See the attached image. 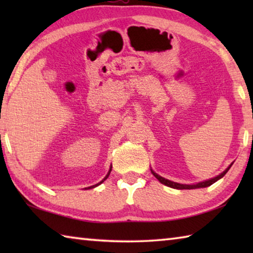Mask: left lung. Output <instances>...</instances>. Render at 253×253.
<instances>
[{
	"label": "left lung",
	"mask_w": 253,
	"mask_h": 253,
	"mask_svg": "<svg viewBox=\"0 0 253 253\" xmlns=\"http://www.w3.org/2000/svg\"><path fill=\"white\" fill-rule=\"evenodd\" d=\"M233 164V163H232ZM232 164H231L228 169H226L223 173H221L220 175H217V176L213 177L211 179H208V181H203V182H200V183H196V184H192V185H188V184H179V183H176V182H173V181H169V179H166L164 177H162L161 175L156 174L155 172H154L153 169L152 170V174L155 176L158 181H160L162 184H164V185L169 186V187H172V188H176V190H192V188H201V187H208L210 185H212L213 183H215L216 181H219L220 178H222L224 176V175L226 174V172L230 169L231 166H232Z\"/></svg>",
	"instance_id": "1"
}]
</instances>
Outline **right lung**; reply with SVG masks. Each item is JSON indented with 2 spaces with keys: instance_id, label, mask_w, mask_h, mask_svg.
Wrapping results in <instances>:
<instances>
[{
  "instance_id": "right-lung-1",
  "label": "right lung",
  "mask_w": 253,
  "mask_h": 253,
  "mask_svg": "<svg viewBox=\"0 0 253 253\" xmlns=\"http://www.w3.org/2000/svg\"><path fill=\"white\" fill-rule=\"evenodd\" d=\"M111 169H113V168H111V166H110V169H109V172H108V173H107V175H106V176H105V178H104V179H102V181H101V182H99V183H98V184H96V185L89 186V187H87V188H85V190H88V188H93V187H96V186H98V185H100V184H101L102 182H104V181H106V179H107V177H108V176H109V174H110V172H111Z\"/></svg>"
}]
</instances>
